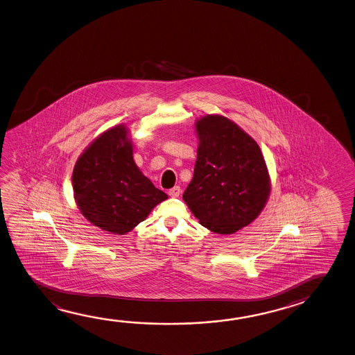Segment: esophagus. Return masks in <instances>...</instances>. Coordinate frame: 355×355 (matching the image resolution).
<instances>
[{
  "instance_id": "esophagus-1",
  "label": "esophagus",
  "mask_w": 355,
  "mask_h": 355,
  "mask_svg": "<svg viewBox=\"0 0 355 355\" xmlns=\"http://www.w3.org/2000/svg\"><path fill=\"white\" fill-rule=\"evenodd\" d=\"M180 187H174L173 189H170V190H168V195H170L171 198H178V196L180 195Z\"/></svg>"
}]
</instances>
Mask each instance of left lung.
<instances>
[{
	"label": "left lung",
	"mask_w": 355,
	"mask_h": 355,
	"mask_svg": "<svg viewBox=\"0 0 355 355\" xmlns=\"http://www.w3.org/2000/svg\"><path fill=\"white\" fill-rule=\"evenodd\" d=\"M196 132L198 160L182 198L204 227L234 234L259 216L268 198L265 159L257 143L221 115L200 119Z\"/></svg>",
	"instance_id": "left-lung-1"
}]
</instances>
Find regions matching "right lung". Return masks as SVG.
Segmentation results:
<instances>
[{"label": "right lung", "instance_id": "1", "mask_svg": "<svg viewBox=\"0 0 355 355\" xmlns=\"http://www.w3.org/2000/svg\"><path fill=\"white\" fill-rule=\"evenodd\" d=\"M73 190L79 210L89 223L118 234L132 231L168 198L140 173L121 125L102 134L79 157Z\"/></svg>", "mask_w": 355, "mask_h": 355}]
</instances>
